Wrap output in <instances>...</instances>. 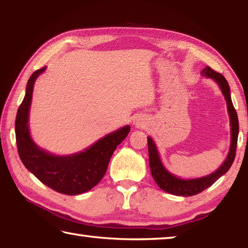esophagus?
<instances>
[{
  "mask_svg": "<svg viewBox=\"0 0 248 248\" xmlns=\"http://www.w3.org/2000/svg\"><path fill=\"white\" fill-rule=\"evenodd\" d=\"M134 124H136V125H137V127H143V120H142V119H137L136 121H134Z\"/></svg>",
  "mask_w": 248,
  "mask_h": 248,
  "instance_id": "obj_1",
  "label": "esophagus"
}]
</instances>
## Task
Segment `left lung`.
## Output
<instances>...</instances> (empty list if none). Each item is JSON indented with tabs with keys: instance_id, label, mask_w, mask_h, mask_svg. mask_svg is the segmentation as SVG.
Listing matches in <instances>:
<instances>
[{
	"instance_id": "1",
	"label": "left lung",
	"mask_w": 248,
	"mask_h": 248,
	"mask_svg": "<svg viewBox=\"0 0 248 248\" xmlns=\"http://www.w3.org/2000/svg\"><path fill=\"white\" fill-rule=\"evenodd\" d=\"M202 77H207L219 84L222 93L224 95V98L226 100V105H228V111L230 115V124H231V145L230 151L226 159L223 162L219 169L212 174L204 177L200 178H194V179H182L176 177L175 175L170 174L167 170L163 163L159 158V155L157 152L156 146H155L154 141L148 138V148H149V162H150V170L151 174H152L155 183L158 185V187L166 192H170L171 195L176 196H183V197H190L199 194V192L207 189L208 187L215 184L217 179H219L222 175H224L226 171L230 170L232 166L235 153H236V145H237V137H238V118L236 110L233 106L232 99H231V93H230V86L229 83L226 81L225 78L221 73L216 72L210 66L203 69L201 71Z\"/></svg>"
}]
</instances>
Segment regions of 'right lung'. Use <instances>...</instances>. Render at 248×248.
Masks as SVG:
<instances>
[{
	"mask_svg": "<svg viewBox=\"0 0 248 248\" xmlns=\"http://www.w3.org/2000/svg\"><path fill=\"white\" fill-rule=\"evenodd\" d=\"M45 70L46 66L29 78L26 94L16 115L15 134L19 157L25 167L51 189L69 196L83 194L102 180L117 145L130 132V125L107 134L83 152L72 155L59 156L40 149L29 133L28 118L33 84Z\"/></svg>",
	"mask_w": 248,
	"mask_h": 248,
	"instance_id": "obj_1",
	"label": "right lung"
}]
</instances>
